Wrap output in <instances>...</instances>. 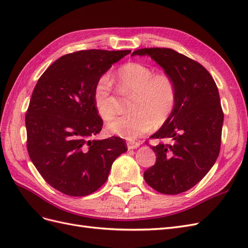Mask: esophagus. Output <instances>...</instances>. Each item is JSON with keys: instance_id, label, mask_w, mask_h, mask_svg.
I'll list each match as a JSON object with an SVG mask.
<instances>
[{"instance_id": "1", "label": "esophagus", "mask_w": 248, "mask_h": 248, "mask_svg": "<svg viewBox=\"0 0 248 248\" xmlns=\"http://www.w3.org/2000/svg\"><path fill=\"white\" fill-rule=\"evenodd\" d=\"M127 147H128V150L137 149L138 147H140V142L136 140H128V142H127Z\"/></svg>"}]
</instances>
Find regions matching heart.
I'll return each mask as SVG.
<instances>
[{
	"label": "heart",
	"mask_w": 248,
	"mask_h": 248,
	"mask_svg": "<svg viewBox=\"0 0 248 248\" xmlns=\"http://www.w3.org/2000/svg\"><path fill=\"white\" fill-rule=\"evenodd\" d=\"M118 91L121 96H131L130 114L108 123L109 133L132 140L160 127L174 112L178 100L175 78L167 72H155L146 64L130 62L122 65L116 73ZM94 107L101 119L109 120L119 110V97L112 80L103 74L93 88Z\"/></svg>",
	"instance_id": "heart-1"
}]
</instances>
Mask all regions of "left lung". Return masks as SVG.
Returning a JSON list of instances; mask_svg holds the SVG:
<instances>
[{
	"mask_svg": "<svg viewBox=\"0 0 248 248\" xmlns=\"http://www.w3.org/2000/svg\"><path fill=\"white\" fill-rule=\"evenodd\" d=\"M151 57L178 87L176 108L151 139L170 140L151 146L156 162L144 172L145 181L164 194H178L198 184L219 155L223 111L218 89L204 66L167 47L134 50Z\"/></svg>",
	"mask_w": 248,
	"mask_h": 248,
	"instance_id": "1",
	"label": "left lung"
}]
</instances>
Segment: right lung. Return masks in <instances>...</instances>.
Listing matches in <instances>:
<instances>
[{
	"mask_svg": "<svg viewBox=\"0 0 248 248\" xmlns=\"http://www.w3.org/2000/svg\"><path fill=\"white\" fill-rule=\"evenodd\" d=\"M131 50L87 49L59 58L34 88L26 115L27 149L42 178L67 196L85 197L106 183L123 139L96 140L103 121L93 102L96 80Z\"/></svg>",
	"mask_w": 248,
	"mask_h": 248,
	"instance_id": "right-lung-1",
	"label": "right lung"
}]
</instances>
